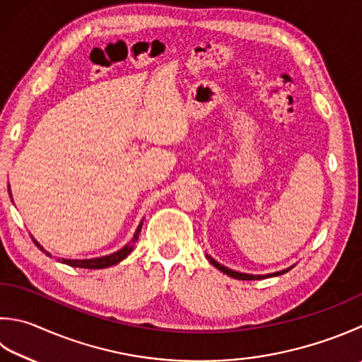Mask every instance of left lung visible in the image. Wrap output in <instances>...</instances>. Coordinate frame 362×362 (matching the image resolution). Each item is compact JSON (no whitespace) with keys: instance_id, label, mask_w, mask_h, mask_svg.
Returning a JSON list of instances; mask_svg holds the SVG:
<instances>
[{"instance_id":"1","label":"left lung","mask_w":362,"mask_h":362,"mask_svg":"<svg viewBox=\"0 0 362 362\" xmlns=\"http://www.w3.org/2000/svg\"><path fill=\"white\" fill-rule=\"evenodd\" d=\"M206 258L209 260V263L214 266V268H217L219 271H222L223 274H227L230 277L233 279H238V281H255V279H266V277H276V276H281V274H285V272H288L293 266H290V268L287 269H282V271H277V272H272V274H264V276H254V274H244V272H238V271H233L227 268V266H223L221 263H217L213 257L211 255H206Z\"/></svg>"}]
</instances>
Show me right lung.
<instances>
[{"label": "right lung", "instance_id": "right-lung-1", "mask_svg": "<svg viewBox=\"0 0 362 362\" xmlns=\"http://www.w3.org/2000/svg\"><path fill=\"white\" fill-rule=\"evenodd\" d=\"M141 225H143V221L140 222V225L137 227V231H135V233H134L132 241H131V243H127V244L124 245V247L119 249L118 252H113V254H110V255H105V257L88 258V260H67V258H61V263H66V264H69V266H74V268H85V269H102V268H108V266L117 264V263H119V262L124 260V258H126V257L132 252L135 241L139 240V235H140ZM33 241H34V244H36L40 250L45 252V254L49 255V257H52V255L49 254V252H47V250L42 247V245H40L36 240H33Z\"/></svg>", "mask_w": 362, "mask_h": 362}]
</instances>
